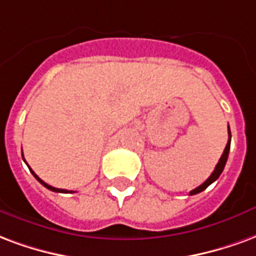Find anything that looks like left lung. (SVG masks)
I'll use <instances>...</instances> for the list:
<instances>
[{
	"instance_id": "1",
	"label": "left lung",
	"mask_w": 256,
	"mask_h": 256,
	"mask_svg": "<svg viewBox=\"0 0 256 256\" xmlns=\"http://www.w3.org/2000/svg\"><path fill=\"white\" fill-rule=\"evenodd\" d=\"M228 134H229V139H228V143H226V147H225V150H224L222 156H221V158H220V161H218L217 166H216V169H214V172L212 173V176L207 178L206 182H203L202 186H199V187H196L195 190H192L191 192H190V195H195V194H199V192L204 191L212 182H214L216 180H217L218 177H220V174L222 173L224 168H225V164H226L228 161V156H229V150H230V130L228 128Z\"/></svg>"
}]
</instances>
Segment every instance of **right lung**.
Segmentation results:
<instances>
[{"instance_id": "1", "label": "right lung", "mask_w": 256, "mask_h": 256, "mask_svg": "<svg viewBox=\"0 0 256 256\" xmlns=\"http://www.w3.org/2000/svg\"><path fill=\"white\" fill-rule=\"evenodd\" d=\"M23 160H24V158H23ZM30 170H31V173H32V174H34V177H35V178H36V180H38V182H40L42 186H44V187L48 188V190H50V191H54V192H64V194H66V192H74V191H68V190H60V188L52 187V186H49V184H46V182H44V180H40V178H39V177L36 176L35 173H34V170H32V169H31V168H30Z\"/></svg>"}]
</instances>
